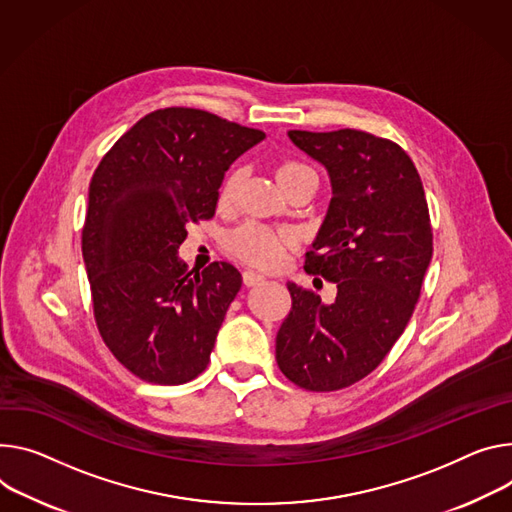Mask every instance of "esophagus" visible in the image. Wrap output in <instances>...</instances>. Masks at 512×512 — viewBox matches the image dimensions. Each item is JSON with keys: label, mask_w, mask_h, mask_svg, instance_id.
<instances>
[{"label": "esophagus", "mask_w": 512, "mask_h": 512, "mask_svg": "<svg viewBox=\"0 0 512 512\" xmlns=\"http://www.w3.org/2000/svg\"><path fill=\"white\" fill-rule=\"evenodd\" d=\"M243 282H245V286H259L261 282H265V275H261L253 269H245L243 271Z\"/></svg>", "instance_id": "1"}]
</instances>
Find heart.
Instances as JSON below:
<instances>
[{
	"instance_id": "b5f03b06",
	"label": "heart",
	"mask_w": 512,
	"mask_h": 512,
	"mask_svg": "<svg viewBox=\"0 0 512 512\" xmlns=\"http://www.w3.org/2000/svg\"><path fill=\"white\" fill-rule=\"evenodd\" d=\"M304 171H312V169L302 163H284L280 169H277V179L282 183ZM239 181H241V169L230 171L220 192V198L224 202L232 200V196H235ZM292 243H294V237L290 230H275L259 222H247L239 226L235 232H230L228 237V245L232 251H235L239 257H243L245 261L259 267L280 265L286 257V249Z\"/></svg>"
}]
</instances>
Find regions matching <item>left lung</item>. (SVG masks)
<instances>
[{"label":"left lung","mask_w":512,"mask_h":512,"mask_svg":"<svg viewBox=\"0 0 512 512\" xmlns=\"http://www.w3.org/2000/svg\"><path fill=\"white\" fill-rule=\"evenodd\" d=\"M329 173V202L304 269L337 284L331 304L290 282L275 359L300 388L331 392L374 371L404 333L433 257L423 181L392 141L361 130H290Z\"/></svg>","instance_id":"1"}]
</instances>
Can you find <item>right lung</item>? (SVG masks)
Instances as JSON below:
<instances>
[{
    "mask_svg": "<svg viewBox=\"0 0 512 512\" xmlns=\"http://www.w3.org/2000/svg\"><path fill=\"white\" fill-rule=\"evenodd\" d=\"M265 138L194 108L138 120L89 183L83 261L104 343L145 382L175 386L206 369L243 277L216 261L188 273V224L212 218L224 173Z\"/></svg>",
    "mask_w": 512,
    "mask_h": 512,
    "instance_id": "add662e5",
    "label": "right lung"
}]
</instances>
